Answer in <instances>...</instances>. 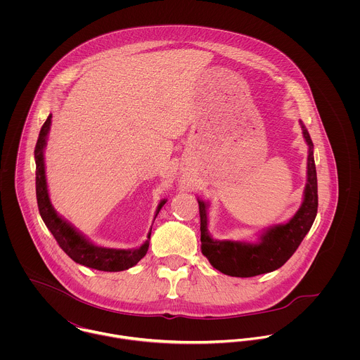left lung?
<instances>
[{
    "label": "left lung",
    "instance_id": "8db88e82",
    "mask_svg": "<svg viewBox=\"0 0 360 360\" xmlns=\"http://www.w3.org/2000/svg\"><path fill=\"white\" fill-rule=\"evenodd\" d=\"M304 139L309 146L308 183L298 212L285 224L267 229L257 243L213 240L207 231V204L198 200L201 217V250L210 264L233 277H254L281 267L294 255L308 234L317 214V176L313 158V143L302 122Z\"/></svg>",
    "mask_w": 360,
    "mask_h": 360
}]
</instances>
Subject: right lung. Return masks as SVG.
I'll use <instances>...</instances> for the list:
<instances>
[{"instance_id":"obj_1","label":"right lung","mask_w":360,"mask_h":360,"mask_svg":"<svg viewBox=\"0 0 360 360\" xmlns=\"http://www.w3.org/2000/svg\"><path fill=\"white\" fill-rule=\"evenodd\" d=\"M52 115L47 117L44 122L39 140L34 148V159H36V195H37V205L44 220L46 226L51 231L53 238L56 240L58 245L62 251L73 259L76 263L101 270V271H122L133 267L137 264L143 257H146L148 247H150V237L151 231L148 233V240L136 250H113V248H103L94 245L89 241L83 234H80L75 227H72L65 219H62L51 205L49 190H47V180H46V166H44V148L47 144V136L51 126ZM166 204V201H160L156 207V214L159 213L160 207Z\"/></svg>"}]
</instances>
